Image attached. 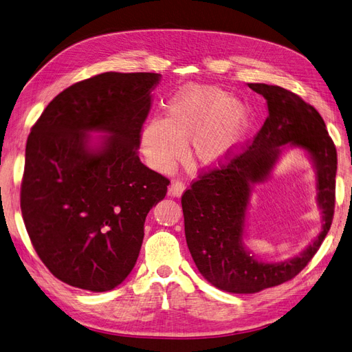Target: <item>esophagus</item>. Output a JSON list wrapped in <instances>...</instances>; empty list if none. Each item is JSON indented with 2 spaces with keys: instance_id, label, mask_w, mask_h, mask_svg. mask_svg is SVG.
Returning a JSON list of instances; mask_svg holds the SVG:
<instances>
[{
  "instance_id": "esophagus-1",
  "label": "esophagus",
  "mask_w": 352,
  "mask_h": 352,
  "mask_svg": "<svg viewBox=\"0 0 352 352\" xmlns=\"http://www.w3.org/2000/svg\"><path fill=\"white\" fill-rule=\"evenodd\" d=\"M185 189H186L185 183H183V182L179 180V179H175V180H172V185H170V188H169V195L173 196V197H180L182 193L185 192Z\"/></svg>"
}]
</instances>
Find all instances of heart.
<instances>
[{"label":"heart","mask_w":352,"mask_h":352,"mask_svg":"<svg viewBox=\"0 0 352 352\" xmlns=\"http://www.w3.org/2000/svg\"><path fill=\"white\" fill-rule=\"evenodd\" d=\"M167 119L153 117L142 131V153L152 169L169 172L192 140L195 166L216 167L238 153L249 127L245 106L217 87L188 86L166 104Z\"/></svg>","instance_id":"b5f03b06"}]
</instances>
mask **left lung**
Segmentation results:
<instances>
[{"label": "left lung", "mask_w": 352, "mask_h": 352, "mask_svg": "<svg viewBox=\"0 0 352 352\" xmlns=\"http://www.w3.org/2000/svg\"><path fill=\"white\" fill-rule=\"evenodd\" d=\"M248 86L266 98L270 114L263 126L242 153L200 173L182 196L186 242L199 272L216 288L233 294H255L295 278L322 245L336 209L337 148L321 114L287 89L263 82ZM288 142L307 149L314 160L324 225L299 257L265 264L243 246L244 213L250 188L269 174L278 146Z\"/></svg>", "instance_id": "obj_1"}]
</instances>
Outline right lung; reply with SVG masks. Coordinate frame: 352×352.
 <instances>
[{"label":"right lung","mask_w":352,"mask_h":352,"mask_svg":"<svg viewBox=\"0 0 352 352\" xmlns=\"http://www.w3.org/2000/svg\"><path fill=\"white\" fill-rule=\"evenodd\" d=\"M156 73H102L56 96L31 127L21 213L38 258L57 279L93 292L135 266L148 210L170 180L139 159ZM106 131L88 146L89 131Z\"/></svg>","instance_id":"right-lung-1"}]
</instances>
